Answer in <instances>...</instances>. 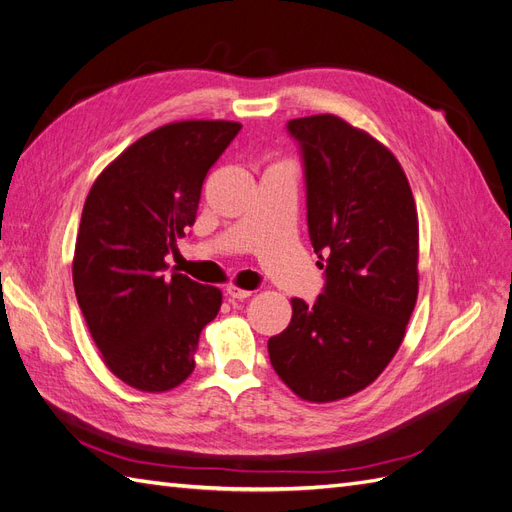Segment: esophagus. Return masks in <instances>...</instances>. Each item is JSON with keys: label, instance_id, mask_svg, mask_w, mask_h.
<instances>
[{"label": "esophagus", "instance_id": "1", "mask_svg": "<svg viewBox=\"0 0 512 512\" xmlns=\"http://www.w3.org/2000/svg\"><path fill=\"white\" fill-rule=\"evenodd\" d=\"M252 294V290H245V288H239L237 284H228L226 286V297H230V299H247Z\"/></svg>", "mask_w": 512, "mask_h": 512}]
</instances>
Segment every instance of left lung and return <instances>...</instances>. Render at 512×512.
Returning a JSON list of instances; mask_svg holds the SVG:
<instances>
[{"mask_svg": "<svg viewBox=\"0 0 512 512\" xmlns=\"http://www.w3.org/2000/svg\"><path fill=\"white\" fill-rule=\"evenodd\" d=\"M288 132L301 147L324 290L312 305L292 299L269 359L292 393L327 404L374 382L404 342L418 294V218L404 168L374 136L335 115L290 119Z\"/></svg>", "mask_w": 512, "mask_h": 512, "instance_id": "obj_1", "label": "left lung"}]
</instances>
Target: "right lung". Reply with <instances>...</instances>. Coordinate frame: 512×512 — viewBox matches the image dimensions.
I'll list each match as a JSON object with an SVG mask.
<instances>
[{
	"mask_svg": "<svg viewBox=\"0 0 512 512\" xmlns=\"http://www.w3.org/2000/svg\"><path fill=\"white\" fill-rule=\"evenodd\" d=\"M239 130L237 121L166 123L108 164L87 194L76 301L106 367L138 391L164 393L188 378L200 331L220 312V288L164 271L196 222L209 168Z\"/></svg>",
	"mask_w": 512,
	"mask_h": 512,
	"instance_id": "right-lung-1",
	"label": "right lung"
}]
</instances>
